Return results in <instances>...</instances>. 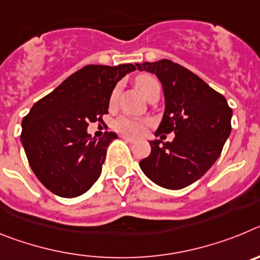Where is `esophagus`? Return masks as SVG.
<instances>
[{
  "instance_id": "1",
  "label": "esophagus",
  "mask_w": 260,
  "mask_h": 260,
  "mask_svg": "<svg viewBox=\"0 0 260 260\" xmlns=\"http://www.w3.org/2000/svg\"><path fill=\"white\" fill-rule=\"evenodd\" d=\"M123 139H125V141L126 142H127V143H135V142H137V141H135V139H134V138H132V137H127V135H123Z\"/></svg>"
}]
</instances>
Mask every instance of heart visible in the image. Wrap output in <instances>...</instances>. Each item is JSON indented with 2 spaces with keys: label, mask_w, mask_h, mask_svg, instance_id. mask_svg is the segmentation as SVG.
Here are the masks:
<instances>
[{
  "label": "heart",
  "mask_w": 260,
  "mask_h": 260,
  "mask_svg": "<svg viewBox=\"0 0 260 260\" xmlns=\"http://www.w3.org/2000/svg\"><path fill=\"white\" fill-rule=\"evenodd\" d=\"M156 83H157V80L151 77V75H139L135 79V84H137L138 88L141 89L144 96L150 91L151 87ZM116 93L117 89H114L113 93H112V98H110V102H113L116 99ZM114 126H116L117 130L127 135H141L144 132V128H146L147 121L142 118H135V117H119L116 123H114Z\"/></svg>",
  "instance_id": "1"
}]
</instances>
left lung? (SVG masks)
<instances>
[{
  "label": "left lung",
  "instance_id": "obj_1",
  "mask_svg": "<svg viewBox=\"0 0 260 260\" xmlns=\"http://www.w3.org/2000/svg\"><path fill=\"white\" fill-rule=\"evenodd\" d=\"M137 68L161 82L165 110L156 135L176 134L167 143L151 141V153L139 167L156 185L183 189L219 158L232 132V108L198 75L169 59L137 63Z\"/></svg>",
  "mask_w": 260,
  "mask_h": 260
}]
</instances>
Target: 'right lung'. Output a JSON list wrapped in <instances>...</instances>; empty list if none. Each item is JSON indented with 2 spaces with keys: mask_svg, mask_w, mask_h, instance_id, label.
Returning <instances> with one entry per match:
<instances>
[{
  "mask_svg": "<svg viewBox=\"0 0 260 260\" xmlns=\"http://www.w3.org/2000/svg\"><path fill=\"white\" fill-rule=\"evenodd\" d=\"M135 70L132 63L88 65L39 100L22 121L23 148L43 185L62 198L84 194L102 174L114 133L92 138L89 122L103 121L117 82Z\"/></svg>",
  "mask_w": 260,
  "mask_h": 260,
  "instance_id": "1",
  "label": "right lung"
}]
</instances>
